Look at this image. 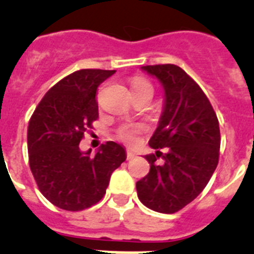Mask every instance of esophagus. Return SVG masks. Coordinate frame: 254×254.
Wrapping results in <instances>:
<instances>
[{
  "mask_svg": "<svg viewBox=\"0 0 254 254\" xmlns=\"http://www.w3.org/2000/svg\"><path fill=\"white\" fill-rule=\"evenodd\" d=\"M134 156H136V155H134V152L132 151V150H127V160H131Z\"/></svg>",
  "mask_w": 254,
  "mask_h": 254,
  "instance_id": "esophagus-1",
  "label": "esophagus"
}]
</instances>
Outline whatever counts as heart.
Here are the masks:
<instances>
[{"label":"heart","instance_id":"b5f03b06","mask_svg":"<svg viewBox=\"0 0 254 254\" xmlns=\"http://www.w3.org/2000/svg\"><path fill=\"white\" fill-rule=\"evenodd\" d=\"M141 90H152V86L149 81L145 78L137 77L132 81V91H141ZM143 131V127L141 125H134V123H126L122 125L120 128L117 129V137L125 142L134 143L137 141L138 136Z\"/></svg>","mask_w":254,"mask_h":254}]
</instances>
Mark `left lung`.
Instances as JSON below:
<instances>
[{"label": "left lung", "instance_id": "obj_1", "mask_svg": "<svg viewBox=\"0 0 254 254\" xmlns=\"http://www.w3.org/2000/svg\"><path fill=\"white\" fill-rule=\"evenodd\" d=\"M141 68L155 76L164 89V109L145 156L150 172L136 183L146 207L174 214L192 202L207 186L219 163L220 128L210 100L193 78L176 64ZM165 147L167 154L159 148ZM159 156L164 163L158 164Z\"/></svg>", "mask_w": 254, "mask_h": 254}]
</instances>
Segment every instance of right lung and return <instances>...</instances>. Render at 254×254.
Returning a JSON list of instances; mask_svg holds the SVG:
<instances>
[{"instance_id": "1", "label": "right lung", "mask_w": 254, "mask_h": 254, "mask_svg": "<svg viewBox=\"0 0 254 254\" xmlns=\"http://www.w3.org/2000/svg\"><path fill=\"white\" fill-rule=\"evenodd\" d=\"M114 69H80L47 91L28 126L30 170L49 202L66 211L91 207L104 197L112 173L126 160L120 143L108 141L95 155L78 143L99 118L96 90Z\"/></svg>"}]
</instances>
